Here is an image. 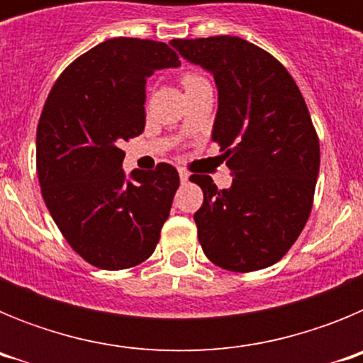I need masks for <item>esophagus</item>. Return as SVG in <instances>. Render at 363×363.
<instances>
[{"label": "esophagus", "instance_id": "1", "mask_svg": "<svg viewBox=\"0 0 363 363\" xmlns=\"http://www.w3.org/2000/svg\"><path fill=\"white\" fill-rule=\"evenodd\" d=\"M178 174H179V182H182V184H185V182H189V172L185 171V169H178Z\"/></svg>", "mask_w": 363, "mask_h": 363}]
</instances>
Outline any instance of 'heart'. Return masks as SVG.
Listing matches in <instances>:
<instances>
[{
	"label": "heart",
	"mask_w": 363,
	"mask_h": 363,
	"mask_svg": "<svg viewBox=\"0 0 363 363\" xmlns=\"http://www.w3.org/2000/svg\"><path fill=\"white\" fill-rule=\"evenodd\" d=\"M205 79L201 78V76H198V74H185L184 79H182V83H184L185 89H189V86H194L198 85V83H203Z\"/></svg>",
	"instance_id": "obj_1"
}]
</instances>
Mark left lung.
I'll list each match as a JSON object with an SVG mask.
<instances>
[{"label": "left lung", "instance_id": "1", "mask_svg": "<svg viewBox=\"0 0 363 363\" xmlns=\"http://www.w3.org/2000/svg\"><path fill=\"white\" fill-rule=\"evenodd\" d=\"M179 56L214 78L213 140L234 176L218 189L207 174L194 214L205 256L249 272L277 264L296 242L313 205L320 143L300 89L269 52L236 36L172 40Z\"/></svg>", "mask_w": 363, "mask_h": 363}]
</instances>
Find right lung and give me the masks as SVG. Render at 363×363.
I'll use <instances>...</instances> for the list:
<instances>
[{"instance_id": "obj_1", "label": "right lung", "mask_w": 363, "mask_h": 363, "mask_svg": "<svg viewBox=\"0 0 363 363\" xmlns=\"http://www.w3.org/2000/svg\"><path fill=\"white\" fill-rule=\"evenodd\" d=\"M169 45L112 38L70 63L54 83L36 134L41 194L67 242L94 267L120 271L156 249L179 185L169 163L121 169V143L145 127V85L176 69Z\"/></svg>"}]
</instances>
